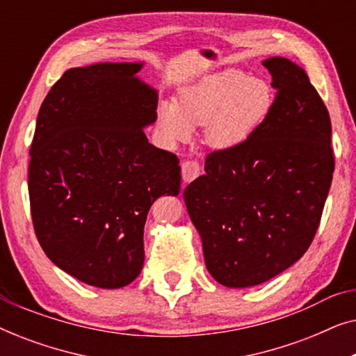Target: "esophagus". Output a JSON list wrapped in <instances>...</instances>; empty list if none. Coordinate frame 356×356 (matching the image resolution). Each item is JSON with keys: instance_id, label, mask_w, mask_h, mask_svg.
<instances>
[{"instance_id": "esophagus-1", "label": "esophagus", "mask_w": 356, "mask_h": 356, "mask_svg": "<svg viewBox=\"0 0 356 356\" xmlns=\"http://www.w3.org/2000/svg\"><path fill=\"white\" fill-rule=\"evenodd\" d=\"M199 175H201V167H199V163L196 162V160H186V162H183L181 177H183L184 183L193 181V179H196Z\"/></svg>"}]
</instances>
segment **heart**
Listing matches in <instances>:
<instances>
[{
	"label": "heart",
	"instance_id": "heart-1",
	"mask_svg": "<svg viewBox=\"0 0 356 356\" xmlns=\"http://www.w3.org/2000/svg\"><path fill=\"white\" fill-rule=\"evenodd\" d=\"M274 105L270 86L243 71L223 70L179 90L177 102L162 100L157 126L165 143L191 139L204 126V140L217 150L240 147L264 123Z\"/></svg>",
	"mask_w": 356,
	"mask_h": 356
}]
</instances>
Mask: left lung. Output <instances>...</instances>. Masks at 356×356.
Masks as SVG:
<instances>
[{
	"label": "left lung",
	"instance_id": "1",
	"mask_svg": "<svg viewBox=\"0 0 356 356\" xmlns=\"http://www.w3.org/2000/svg\"><path fill=\"white\" fill-rule=\"evenodd\" d=\"M277 97L240 147L207 155L184 189L206 267L220 285L248 289L293 266L319 227L334 173L329 111L305 70L262 61Z\"/></svg>",
	"mask_w": 356,
	"mask_h": 356
}]
</instances>
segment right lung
Listing matches in <instances>:
<instances>
[{
  "label": "right lung",
  "instance_id": "add662e5",
  "mask_svg": "<svg viewBox=\"0 0 356 356\" xmlns=\"http://www.w3.org/2000/svg\"><path fill=\"white\" fill-rule=\"evenodd\" d=\"M144 63L71 67L51 87L31 145L29 196L42 250L66 274L121 289L144 266V225L160 196H178L177 155L149 143L159 92Z\"/></svg>",
  "mask_w": 356,
  "mask_h": 356
}]
</instances>
